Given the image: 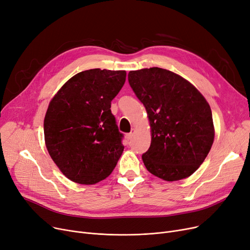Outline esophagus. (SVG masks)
Here are the masks:
<instances>
[{"label": "esophagus", "mask_w": 250, "mask_h": 250, "mask_svg": "<svg viewBox=\"0 0 250 250\" xmlns=\"http://www.w3.org/2000/svg\"><path fill=\"white\" fill-rule=\"evenodd\" d=\"M134 134H135V129H132L131 133H128V134H126V135H125V138H126V140H127V141H128V140H131V139L133 138Z\"/></svg>", "instance_id": "1"}]
</instances>
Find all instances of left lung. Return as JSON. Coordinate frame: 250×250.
I'll list each match as a JSON object with an SVG mask.
<instances>
[{
    "label": "left lung",
    "instance_id": "1",
    "mask_svg": "<svg viewBox=\"0 0 250 250\" xmlns=\"http://www.w3.org/2000/svg\"><path fill=\"white\" fill-rule=\"evenodd\" d=\"M127 79L150 122L151 145L142 155L147 170L168 182L190 177L213 143L209 104L192 83L164 68L129 71Z\"/></svg>",
    "mask_w": 250,
    "mask_h": 250
}]
</instances>
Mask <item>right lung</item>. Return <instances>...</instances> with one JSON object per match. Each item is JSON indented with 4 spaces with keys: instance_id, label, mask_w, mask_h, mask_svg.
Segmentation results:
<instances>
[{
    "instance_id": "right-lung-1",
    "label": "right lung",
    "mask_w": 250,
    "mask_h": 250,
    "mask_svg": "<svg viewBox=\"0 0 250 250\" xmlns=\"http://www.w3.org/2000/svg\"><path fill=\"white\" fill-rule=\"evenodd\" d=\"M125 70L79 72L51 100L44 121L45 142L63 175L93 185L106 179L124 151L111 101L125 82Z\"/></svg>"
}]
</instances>
